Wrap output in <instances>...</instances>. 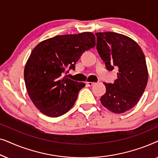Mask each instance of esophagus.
<instances>
[{"label":"esophagus","instance_id":"1","mask_svg":"<svg viewBox=\"0 0 158 158\" xmlns=\"http://www.w3.org/2000/svg\"><path fill=\"white\" fill-rule=\"evenodd\" d=\"M86 84H87L88 86H92L93 85H94L95 83H93V82H86Z\"/></svg>","mask_w":158,"mask_h":158}]
</instances>
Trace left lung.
Segmentation results:
<instances>
[{
    "label": "left lung",
    "instance_id": "left-lung-1",
    "mask_svg": "<svg viewBox=\"0 0 158 158\" xmlns=\"http://www.w3.org/2000/svg\"><path fill=\"white\" fill-rule=\"evenodd\" d=\"M96 48L108 70L118 69L117 79L106 83L103 106L115 114L124 113L139 101L148 81L145 57L135 41L115 32H98Z\"/></svg>",
    "mask_w": 158,
    "mask_h": 158
}]
</instances>
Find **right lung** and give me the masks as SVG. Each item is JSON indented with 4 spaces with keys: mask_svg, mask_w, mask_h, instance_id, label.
<instances>
[{
    "mask_svg": "<svg viewBox=\"0 0 158 158\" xmlns=\"http://www.w3.org/2000/svg\"><path fill=\"white\" fill-rule=\"evenodd\" d=\"M95 45L94 34L83 32L56 36L34 47L23 75L28 94L42 114L58 117L73 106L85 84L68 78L66 69L75 70L82 54Z\"/></svg>",
    "mask_w": 158,
    "mask_h": 158,
    "instance_id": "right-lung-1",
    "label": "right lung"
}]
</instances>
